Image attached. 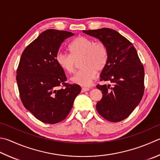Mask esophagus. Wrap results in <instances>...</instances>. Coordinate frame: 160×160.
Returning a JSON list of instances; mask_svg holds the SVG:
<instances>
[{"label":"esophagus","mask_w":160,"mask_h":160,"mask_svg":"<svg viewBox=\"0 0 160 160\" xmlns=\"http://www.w3.org/2000/svg\"><path fill=\"white\" fill-rule=\"evenodd\" d=\"M90 89L88 88H85V87H83L82 88H81V92H84L86 91H88Z\"/></svg>","instance_id":"esophagus-1"}]
</instances>
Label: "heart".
Returning <instances> with one entry per match:
<instances>
[{"instance_id": "heart-1", "label": "heart", "mask_w": 160, "mask_h": 160, "mask_svg": "<svg viewBox=\"0 0 160 160\" xmlns=\"http://www.w3.org/2000/svg\"><path fill=\"white\" fill-rule=\"evenodd\" d=\"M70 54L58 52L56 61L62 70L71 74L75 70L77 61L81 58L80 67L71 78L72 82L83 86L90 85L96 77L97 72L104 69L108 61V50L102 42H95L87 37H79L69 45Z\"/></svg>"}]
</instances>
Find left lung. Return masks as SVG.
<instances>
[{
  "mask_svg": "<svg viewBox=\"0 0 160 160\" xmlns=\"http://www.w3.org/2000/svg\"><path fill=\"white\" fill-rule=\"evenodd\" d=\"M83 32L98 38L108 50V61L99 80L110 84L96 86L102 92L96 108L108 121H121L130 115L143 98V65L133 44L115 30L104 28Z\"/></svg>",
  "mask_w": 160,
  "mask_h": 160,
  "instance_id": "left-lung-1",
  "label": "left lung"
}]
</instances>
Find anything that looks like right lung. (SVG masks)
Returning a JSON list of instances; mask_svg holds the SVG:
<instances>
[{"mask_svg":"<svg viewBox=\"0 0 160 160\" xmlns=\"http://www.w3.org/2000/svg\"><path fill=\"white\" fill-rule=\"evenodd\" d=\"M71 32L49 29L23 50L17 70L19 96L27 110L48 124L64 120L81 92L77 83H66L64 70L56 61V53Z\"/></svg>","mask_w":160,"mask_h":160,"instance_id":"1","label":"right lung"}]
</instances>
